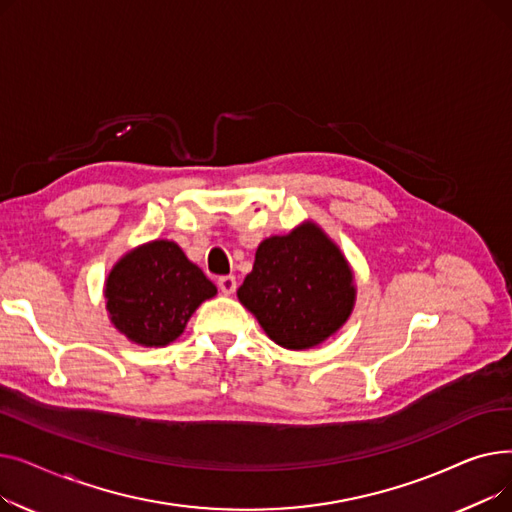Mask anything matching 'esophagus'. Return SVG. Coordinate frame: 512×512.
<instances>
[{"mask_svg": "<svg viewBox=\"0 0 512 512\" xmlns=\"http://www.w3.org/2000/svg\"><path fill=\"white\" fill-rule=\"evenodd\" d=\"M218 288L224 292V294H232L236 290V278L234 276H220L218 278Z\"/></svg>", "mask_w": 512, "mask_h": 512, "instance_id": "34e87169", "label": "esophagus"}]
</instances>
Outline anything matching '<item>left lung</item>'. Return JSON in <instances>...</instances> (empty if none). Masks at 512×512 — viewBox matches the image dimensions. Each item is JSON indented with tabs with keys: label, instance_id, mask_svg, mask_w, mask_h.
Instances as JSON below:
<instances>
[{
	"label": "left lung",
	"instance_id": "left-lung-1",
	"mask_svg": "<svg viewBox=\"0 0 512 512\" xmlns=\"http://www.w3.org/2000/svg\"><path fill=\"white\" fill-rule=\"evenodd\" d=\"M238 299L276 344L301 351L334 334L353 311V272L313 224L263 240Z\"/></svg>",
	"mask_w": 512,
	"mask_h": 512
}]
</instances>
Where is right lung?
<instances>
[{
  "label": "right lung",
  "mask_w": 512,
  "mask_h": 512,
  "mask_svg": "<svg viewBox=\"0 0 512 512\" xmlns=\"http://www.w3.org/2000/svg\"><path fill=\"white\" fill-rule=\"evenodd\" d=\"M215 292L213 282L168 240H155L128 253L105 282L114 326L145 346L176 340L188 317Z\"/></svg>",
  "instance_id": "right-lung-1"
}]
</instances>
